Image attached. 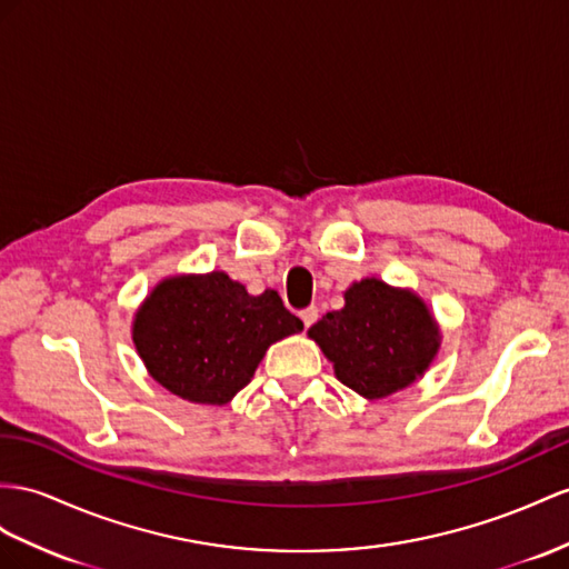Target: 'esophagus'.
I'll list each match as a JSON object with an SVG mask.
<instances>
[{
  "instance_id": "1",
  "label": "esophagus",
  "mask_w": 569,
  "mask_h": 569,
  "mask_svg": "<svg viewBox=\"0 0 569 569\" xmlns=\"http://www.w3.org/2000/svg\"><path fill=\"white\" fill-rule=\"evenodd\" d=\"M300 317H302V322H305V327H312L315 322H317V319H319V310L315 308V305H312V308H308V310H302L300 312Z\"/></svg>"
}]
</instances>
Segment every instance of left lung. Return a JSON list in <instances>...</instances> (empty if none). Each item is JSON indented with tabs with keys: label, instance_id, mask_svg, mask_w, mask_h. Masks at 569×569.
<instances>
[{
	"label": "left lung",
	"instance_id": "obj_1",
	"mask_svg": "<svg viewBox=\"0 0 569 569\" xmlns=\"http://www.w3.org/2000/svg\"><path fill=\"white\" fill-rule=\"evenodd\" d=\"M343 300L341 310L327 312L308 329L337 380L368 401L418 382L442 343L426 300L375 276L348 286Z\"/></svg>",
	"mask_w": 569,
	"mask_h": 569
}]
</instances>
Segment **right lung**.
Returning a JSON list of instances; mask_svg holds the SVG:
<instances>
[{"label":"right lung","mask_w":569,"mask_h":569,"mask_svg":"<svg viewBox=\"0 0 569 569\" xmlns=\"http://www.w3.org/2000/svg\"><path fill=\"white\" fill-rule=\"evenodd\" d=\"M302 331L276 290L250 296L226 271L174 273L143 298L132 341L153 380L192 403H230L269 346Z\"/></svg>","instance_id":"right-lung-1"}]
</instances>
